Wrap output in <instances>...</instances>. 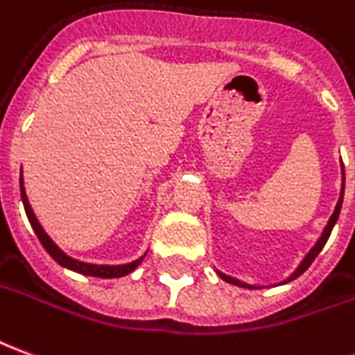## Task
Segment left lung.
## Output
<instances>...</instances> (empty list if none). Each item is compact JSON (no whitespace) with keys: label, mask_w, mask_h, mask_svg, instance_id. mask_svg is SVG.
Returning <instances> with one entry per match:
<instances>
[{"label":"left lung","mask_w":355,"mask_h":355,"mask_svg":"<svg viewBox=\"0 0 355 355\" xmlns=\"http://www.w3.org/2000/svg\"><path fill=\"white\" fill-rule=\"evenodd\" d=\"M342 198H344V182H342V192H340V200H338V203H336V209H334V213L331 215V219H329V225L324 227L323 230V234H321V238L317 240V244L313 248H311V252L304 257V261L300 263V267L296 269V271L292 272L290 275V279H286L284 282H290V281H294L296 277H300L302 272L306 271L307 267L309 265L313 263V259H315L317 255H319V252L323 250V246L327 244V240H329V236H331V232H333V227H334V223H336V219H338V215H340V207H342ZM220 275V279H225L227 282H230V284H238V286H244V288H255V286H250V284H244V282H240L236 281V279H232V277H227V275H223V272H219Z\"/></svg>","instance_id":"left-lung-1"}]
</instances>
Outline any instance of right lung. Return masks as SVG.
I'll use <instances>...</instances> for the list:
<instances>
[{
  "instance_id": "1",
  "label": "right lung",
  "mask_w": 355,
  "mask_h": 355,
  "mask_svg": "<svg viewBox=\"0 0 355 355\" xmlns=\"http://www.w3.org/2000/svg\"><path fill=\"white\" fill-rule=\"evenodd\" d=\"M21 196H22V203H24V211L28 215V220H31L32 229L36 232V236L40 238V242H42V246L46 248V252H48L53 259H55L57 263L63 265L67 269H71V271L76 272H83V275H90V277H100V279H115V277H125L128 272H132L138 267V265L142 263V259L146 255H142L140 259H136L132 263H126V265H92V263H83V261H76L73 257H69L67 254H63L59 248L51 242V238L44 232L42 229V225L36 219V215L32 211L31 203H28V198L24 194V186H22V177H21Z\"/></svg>"
}]
</instances>
